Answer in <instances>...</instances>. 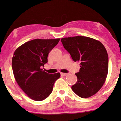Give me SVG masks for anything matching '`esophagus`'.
Masks as SVG:
<instances>
[{
    "mask_svg": "<svg viewBox=\"0 0 121 121\" xmlns=\"http://www.w3.org/2000/svg\"><path fill=\"white\" fill-rule=\"evenodd\" d=\"M60 74H61V75H62V76H64V77H65V76H67L68 74V73H61Z\"/></svg>",
    "mask_w": 121,
    "mask_h": 121,
    "instance_id": "obj_1",
    "label": "esophagus"
}]
</instances>
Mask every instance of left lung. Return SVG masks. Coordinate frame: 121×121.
<instances>
[{
	"mask_svg": "<svg viewBox=\"0 0 121 121\" xmlns=\"http://www.w3.org/2000/svg\"><path fill=\"white\" fill-rule=\"evenodd\" d=\"M64 48L74 62L80 63L75 73L78 80L72 89L79 96L88 98L99 91L105 83L108 73V56L99 41L85 36L62 38Z\"/></svg>",
	"mask_w": 121,
	"mask_h": 121,
	"instance_id": "obj_1",
	"label": "left lung"
}]
</instances>
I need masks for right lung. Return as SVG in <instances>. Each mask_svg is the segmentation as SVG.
<instances>
[{
    "instance_id": "right-lung-1",
    "label": "right lung",
    "mask_w": 121,
    "mask_h": 121,
    "mask_svg": "<svg viewBox=\"0 0 121 121\" xmlns=\"http://www.w3.org/2000/svg\"><path fill=\"white\" fill-rule=\"evenodd\" d=\"M60 39H35L20 46L14 52L12 68L15 79L23 91L35 101H42L51 94L59 73L48 74L42 68L48 62L50 51Z\"/></svg>"
}]
</instances>
